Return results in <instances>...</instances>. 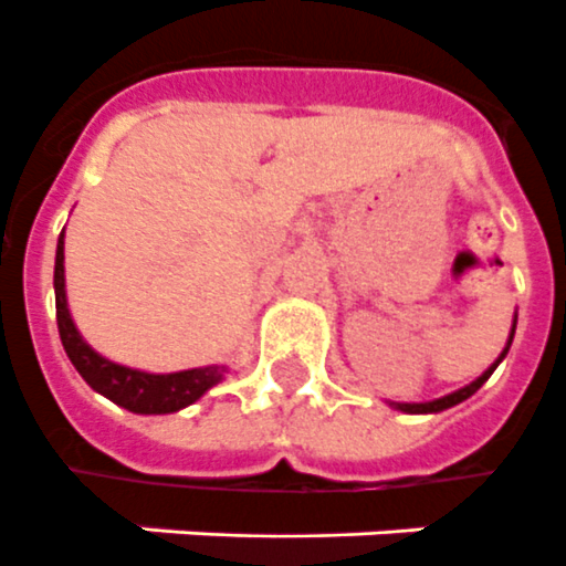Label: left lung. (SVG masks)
<instances>
[{
	"mask_svg": "<svg viewBox=\"0 0 566 566\" xmlns=\"http://www.w3.org/2000/svg\"><path fill=\"white\" fill-rule=\"evenodd\" d=\"M512 338H514V329H512V336H509V345H512ZM505 354H509V347H505L503 354H500V359H496L494 365H491V368H488L485 374H482V377L473 379L470 386H464V388H459V391H453V395L438 397V400H429V403H391V406H397V409H400V411H409V415H427V411H444V409H450V406L462 403V400H468L470 395H476L479 388H482V382H485V379L491 377V374H494L496 365L503 361Z\"/></svg>",
	"mask_w": 566,
	"mask_h": 566,
	"instance_id": "1",
	"label": "left lung"
}]
</instances>
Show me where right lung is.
Returning a JSON list of instances; mask_svg holds the SVG:
<instances>
[{
    "label": "right lung",
    "mask_w": 566,
    "mask_h": 566,
    "mask_svg": "<svg viewBox=\"0 0 566 566\" xmlns=\"http://www.w3.org/2000/svg\"><path fill=\"white\" fill-rule=\"evenodd\" d=\"M54 310H57V333H61L63 350L70 356L81 377L90 388L113 400L116 406L137 415H169L184 406L196 403L198 397L210 391L224 377V365H207V368L178 370V374H146V370L125 368L116 361L98 356L93 347L81 338L72 324L70 306H66V289H63V233L57 239L54 254Z\"/></svg>",
    "instance_id": "right-lung-1"
}]
</instances>
